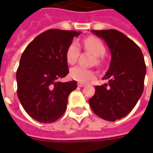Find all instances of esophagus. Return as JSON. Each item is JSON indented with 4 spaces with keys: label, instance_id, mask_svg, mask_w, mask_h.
I'll use <instances>...</instances> for the list:
<instances>
[{
    "label": "esophagus",
    "instance_id": "34e87169",
    "mask_svg": "<svg viewBox=\"0 0 153 153\" xmlns=\"http://www.w3.org/2000/svg\"><path fill=\"white\" fill-rule=\"evenodd\" d=\"M84 86H85L84 83H78V87H80V88H82V87H84Z\"/></svg>",
    "mask_w": 153,
    "mask_h": 153
}]
</instances>
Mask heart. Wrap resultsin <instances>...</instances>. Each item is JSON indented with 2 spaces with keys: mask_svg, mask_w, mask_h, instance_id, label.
I'll return each mask as SVG.
<instances>
[{
  "mask_svg": "<svg viewBox=\"0 0 153 153\" xmlns=\"http://www.w3.org/2000/svg\"><path fill=\"white\" fill-rule=\"evenodd\" d=\"M83 47L86 50L91 52L96 57H102L105 53V48L100 39L90 36L83 41ZM80 54V47L76 42H71L66 48L65 59L66 61L73 65L75 64ZM99 61V60H98ZM70 76L75 81L79 82H87L95 77V73L88 69H85L81 66H75L70 71Z\"/></svg>",
  "mask_w": 153,
  "mask_h": 153,
  "instance_id": "b5f03b06",
  "label": "heart"
}]
</instances>
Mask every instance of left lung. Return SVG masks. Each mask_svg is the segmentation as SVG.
I'll use <instances>...</instances> for the list:
<instances>
[{
    "mask_svg": "<svg viewBox=\"0 0 153 153\" xmlns=\"http://www.w3.org/2000/svg\"><path fill=\"white\" fill-rule=\"evenodd\" d=\"M110 48L111 59L103 80L108 84L95 87L88 100L95 114L106 121H116L128 114L144 89L146 65L142 52L131 39L116 30H94Z\"/></svg>",
    "mask_w": 153,
    "mask_h": 153,
    "instance_id": "left-lung-1",
    "label": "left lung"
}]
</instances>
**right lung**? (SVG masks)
Returning a JSON list of instances; mask_svg holds the SVG:
<instances>
[{"instance_id": "obj_1", "label": "right lung", "mask_w": 153, "mask_h": 153, "mask_svg": "<svg viewBox=\"0 0 153 153\" xmlns=\"http://www.w3.org/2000/svg\"><path fill=\"white\" fill-rule=\"evenodd\" d=\"M82 32L52 29L40 34L21 56L16 79L18 97L33 119L43 123L58 120L67 107L76 81L59 82L69 73L65 52Z\"/></svg>"}]
</instances>
